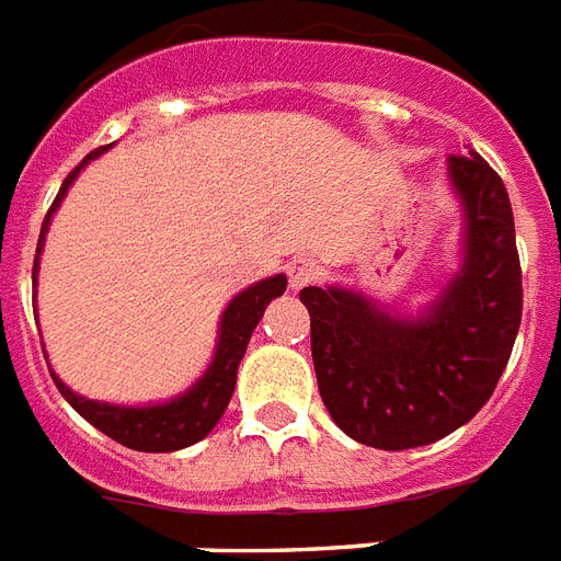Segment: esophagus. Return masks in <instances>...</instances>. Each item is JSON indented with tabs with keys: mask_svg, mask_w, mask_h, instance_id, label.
Returning <instances> with one entry per match:
<instances>
[{
	"mask_svg": "<svg viewBox=\"0 0 561 561\" xmlns=\"http://www.w3.org/2000/svg\"><path fill=\"white\" fill-rule=\"evenodd\" d=\"M317 279V267H313L311 259L305 256H294L288 262V282H290V290H299L305 285H311Z\"/></svg>",
	"mask_w": 561,
	"mask_h": 561,
	"instance_id": "1",
	"label": "esophagus"
}]
</instances>
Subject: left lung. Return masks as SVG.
<instances>
[{
    "instance_id": "1",
    "label": "left lung",
    "mask_w": 561,
    "mask_h": 561,
    "mask_svg": "<svg viewBox=\"0 0 561 561\" xmlns=\"http://www.w3.org/2000/svg\"><path fill=\"white\" fill-rule=\"evenodd\" d=\"M461 250L430 302L409 317L363 290L302 288L322 403L375 449H414L463 426L493 394L522 322L516 225L502 178L478 152L449 154Z\"/></svg>"
}]
</instances>
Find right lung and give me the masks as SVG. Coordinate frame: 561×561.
Wrapping results in <instances>:
<instances>
[{
    "instance_id": "right-lung-1",
    "label": "right lung",
    "mask_w": 561,
    "mask_h": 561,
    "mask_svg": "<svg viewBox=\"0 0 561 561\" xmlns=\"http://www.w3.org/2000/svg\"><path fill=\"white\" fill-rule=\"evenodd\" d=\"M108 147L85 154L83 163L59 186L57 198H54L51 209H48V216L43 221V233H39V241H36L34 285L36 276H39V256H43L45 233L51 227V216L68 195V186L75 184L77 175L85 170V163L94 161ZM285 288H288V276L276 273V276H267V279L239 290L227 302L225 313H221L216 352H213L207 371L190 389L175 394V398L161 400V403H144V407H121V403H106V400H91L77 394L75 389H68L51 368L54 383H57L59 394L71 403V409L80 417H85L94 430H100L103 435L117 440V444L138 449V453H175V449H186V446L207 438L209 432L216 430V423L221 421L227 403L233 398L236 375H239L241 357L248 352L250 334L256 331L259 320L265 317V308L271 305V299L285 294Z\"/></svg>"
}]
</instances>
